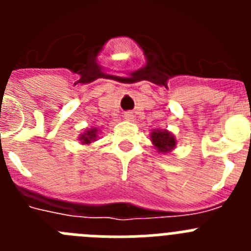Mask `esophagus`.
I'll return each mask as SVG.
<instances>
[{
	"mask_svg": "<svg viewBox=\"0 0 251 251\" xmlns=\"http://www.w3.org/2000/svg\"><path fill=\"white\" fill-rule=\"evenodd\" d=\"M124 118L127 119V121H130V119H133V114L132 113H126V114H124Z\"/></svg>",
	"mask_w": 251,
	"mask_h": 251,
	"instance_id": "34e87169",
	"label": "esophagus"
}]
</instances>
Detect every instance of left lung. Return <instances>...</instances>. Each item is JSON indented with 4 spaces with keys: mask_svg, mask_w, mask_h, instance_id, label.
Here are the masks:
<instances>
[{
    "mask_svg": "<svg viewBox=\"0 0 251 251\" xmlns=\"http://www.w3.org/2000/svg\"><path fill=\"white\" fill-rule=\"evenodd\" d=\"M152 142L154 143L157 148H158L159 152H168L176 145V141H175L174 136L168 133L167 130H156V132H152Z\"/></svg>",
    "mask_w": 251,
    "mask_h": 251,
    "instance_id": "obj_1",
    "label": "left lung"
}]
</instances>
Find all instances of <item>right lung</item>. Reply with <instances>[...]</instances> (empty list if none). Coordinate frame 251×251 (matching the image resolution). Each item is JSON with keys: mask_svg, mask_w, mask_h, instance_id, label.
<instances>
[{"mask_svg": "<svg viewBox=\"0 0 251 251\" xmlns=\"http://www.w3.org/2000/svg\"><path fill=\"white\" fill-rule=\"evenodd\" d=\"M97 130L98 129H90V130H88V132L85 133V134H83V136H81V141H83V143H90V141H92V139H94L95 137H97Z\"/></svg>", "mask_w": 251, "mask_h": 251, "instance_id": "1", "label": "right lung"}]
</instances>
